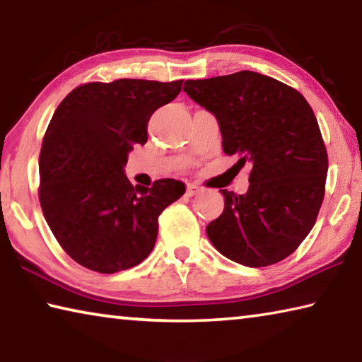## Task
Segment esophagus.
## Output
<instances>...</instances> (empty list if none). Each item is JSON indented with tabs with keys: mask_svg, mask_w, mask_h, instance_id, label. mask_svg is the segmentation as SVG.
<instances>
[{
	"mask_svg": "<svg viewBox=\"0 0 362 362\" xmlns=\"http://www.w3.org/2000/svg\"><path fill=\"white\" fill-rule=\"evenodd\" d=\"M201 193V188L198 185H193V183H188L187 185V196H194Z\"/></svg>",
	"mask_w": 362,
	"mask_h": 362,
	"instance_id": "1",
	"label": "esophagus"
}]
</instances>
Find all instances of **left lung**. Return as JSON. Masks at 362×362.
<instances>
[{"mask_svg":"<svg viewBox=\"0 0 362 362\" xmlns=\"http://www.w3.org/2000/svg\"><path fill=\"white\" fill-rule=\"evenodd\" d=\"M183 90L216 115L236 166H250L246 194L220 189L225 209L206 228L214 247L250 268L284 260L313 228L326 192L327 151L310 103L247 70L188 79Z\"/></svg>","mask_w":362,"mask_h":362,"instance_id":"8db88e82","label":"left lung"}]
</instances>
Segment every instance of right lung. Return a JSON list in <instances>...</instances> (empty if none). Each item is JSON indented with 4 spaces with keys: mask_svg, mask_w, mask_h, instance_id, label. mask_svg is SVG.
I'll list each match as a JSON object with an SVG mask.
<instances>
[{
    "mask_svg": "<svg viewBox=\"0 0 362 362\" xmlns=\"http://www.w3.org/2000/svg\"><path fill=\"white\" fill-rule=\"evenodd\" d=\"M182 83H86L54 112L40 153V204L60 246L84 268L112 274L144 262L159 214L185 193L179 180L145 188L124 174L134 145L146 144L151 115Z\"/></svg>",
    "mask_w": 362,
    "mask_h": 362,
    "instance_id": "add662e5",
    "label": "right lung"
}]
</instances>
